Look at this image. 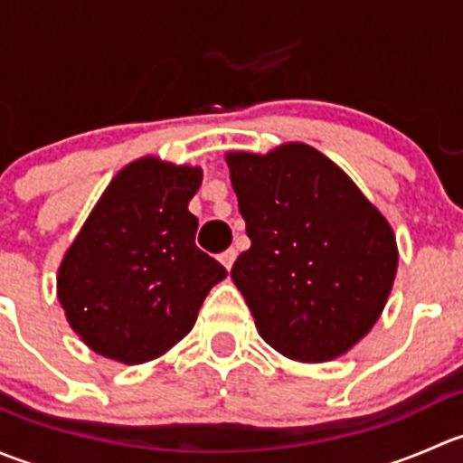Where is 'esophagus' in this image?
Returning <instances> with one entry per match:
<instances>
[{
  "mask_svg": "<svg viewBox=\"0 0 463 463\" xmlns=\"http://www.w3.org/2000/svg\"><path fill=\"white\" fill-rule=\"evenodd\" d=\"M235 258H237V250L235 249H228V250H223L222 255H219V261H222V264L226 266L228 270H231L232 264H235Z\"/></svg>",
  "mask_w": 463,
  "mask_h": 463,
  "instance_id": "obj_1",
  "label": "esophagus"
}]
</instances>
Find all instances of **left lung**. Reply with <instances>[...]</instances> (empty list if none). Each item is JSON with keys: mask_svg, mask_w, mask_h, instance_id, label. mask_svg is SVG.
I'll list each match as a JSON object with an SVG mask.
<instances>
[{"mask_svg": "<svg viewBox=\"0 0 463 463\" xmlns=\"http://www.w3.org/2000/svg\"><path fill=\"white\" fill-rule=\"evenodd\" d=\"M250 249L232 264L260 335L302 363L349 352L394 284V232L352 179L305 143L226 154Z\"/></svg>", "mask_w": 463, "mask_h": 463, "instance_id": "obj_1", "label": "left lung"}]
</instances>
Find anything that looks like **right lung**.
Segmentation results:
<instances>
[{
    "label": "right lung",
    "instance_id": "obj_1",
    "mask_svg": "<svg viewBox=\"0 0 463 463\" xmlns=\"http://www.w3.org/2000/svg\"><path fill=\"white\" fill-rule=\"evenodd\" d=\"M202 170L154 156L107 185L58 270V300L96 354L125 365L152 361L197 322L226 269L194 244L188 210Z\"/></svg>",
    "mask_w": 463,
    "mask_h": 463
}]
</instances>
